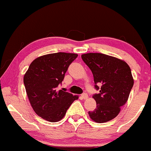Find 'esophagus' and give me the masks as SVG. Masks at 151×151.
Segmentation results:
<instances>
[{"mask_svg":"<svg viewBox=\"0 0 151 151\" xmlns=\"http://www.w3.org/2000/svg\"><path fill=\"white\" fill-rule=\"evenodd\" d=\"M81 97H82V99H84V100H85V99H88V95L87 94V93H82V95H81Z\"/></svg>","mask_w":151,"mask_h":151,"instance_id":"esophagus-1","label":"esophagus"}]
</instances>
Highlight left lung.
Masks as SVG:
<instances>
[{
    "instance_id": "1",
    "label": "left lung",
    "mask_w": 151,
    "mask_h": 151,
    "mask_svg": "<svg viewBox=\"0 0 151 151\" xmlns=\"http://www.w3.org/2000/svg\"><path fill=\"white\" fill-rule=\"evenodd\" d=\"M81 57L93 73L95 88L99 90L93 96L96 109L89 111V116L98 123L110 121L129 98L134 85L131 69L125 61L103 53H90Z\"/></svg>"
}]
</instances>
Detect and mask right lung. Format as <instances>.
Wrapping results in <instances>:
<instances>
[{"mask_svg":"<svg viewBox=\"0 0 151 151\" xmlns=\"http://www.w3.org/2000/svg\"><path fill=\"white\" fill-rule=\"evenodd\" d=\"M78 55L55 53L35 59L24 76V84L33 110L39 116L50 122L62 119L77 96L57 90L65 74Z\"/></svg>","mask_w":151,"mask_h":151,"instance_id":"1","label":"right lung"}]
</instances>
